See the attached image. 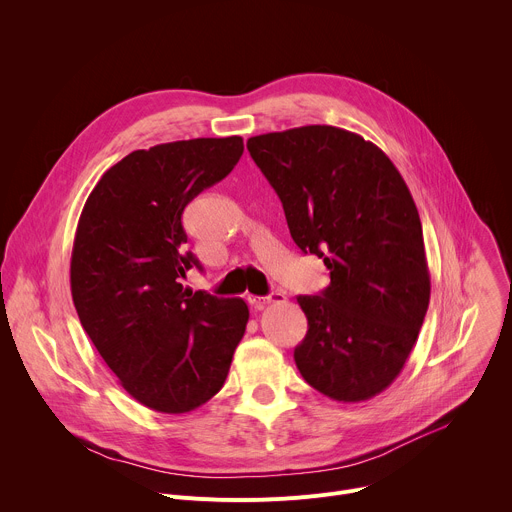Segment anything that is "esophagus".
Instances as JSON below:
<instances>
[{
  "label": "esophagus",
  "mask_w": 512,
  "mask_h": 512,
  "mask_svg": "<svg viewBox=\"0 0 512 512\" xmlns=\"http://www.w3.org/2000/svg\"><path fill=\"white\" fill-rule=\"evenodd\" d=\"M247 302H249V306H251L255 312H259V310H263V308L269 306V304L285 302V294H283V291H273V294H269V296H265V298H261V296H249Z\"/></svg>",
  "instance_id": "34e87169"
}]
</instances>
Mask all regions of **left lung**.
<instances>
[{"label":"left lung","mask_w":512,"mask_h":512,"mask_svg":"<svg viewBox=\"0 0 512 512\" xmlns=\"http://www.w3.org/2000/svg\"><path fill=\"white\" fill-rule=\"evenodd\" d=\"M291 239L324 259L330 285L298 296L308 334L294 350L322 395L358 403L405 367L429 306V269L413 196L373 141L332 125L249 137Z\"/></svg>","instance_id":"left-lung-1"}]
</instances>
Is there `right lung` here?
<instances>
[{
    "instance_id": "obj_1",
    "label": "right lung",
    "mask_w": 512,
    "mask_h": 512,
    "mask_svg": "<svg viewBox=\"0 0 512 512\" xmlns=\"http://www.w3.org/2000/svg\"><path fill=\"white\" fill-rule=\"evenodd\" d=\"M243 137H198L137 150L89 194L70 259V291L95 348L121 387L160 413H186L223 389L249 308L180 283L186 204L221 182Z\"/></svg>"
}]
</instances>
